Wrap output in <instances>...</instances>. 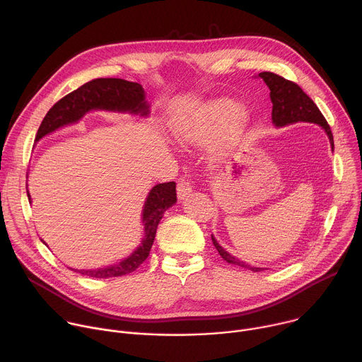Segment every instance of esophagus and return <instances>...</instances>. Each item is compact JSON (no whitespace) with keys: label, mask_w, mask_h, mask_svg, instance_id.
Wrapping results in <instances>:
<instances>
[{"label":"esophagus","mask_w":362,"mask_h":362,"mask_svg":"<svg viewBox=\"0 0 362 362\" xmlns=\"http://www.w3.org/2000/svg\"><path fill=\"white\" fill-rule=\"evenodd\" d=\"M190 192H192V183L187 179L182 177L177 182V196H179V199H185Z\"/></svg>","instance_id":"34e87169"}]
</instances>
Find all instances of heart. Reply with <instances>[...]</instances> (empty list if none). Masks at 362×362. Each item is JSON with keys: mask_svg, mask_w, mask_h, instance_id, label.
Returning <instances> with one entry per match:
<instances>
[{"mask_svg": "<svg viewBox=\"0 0 362 362\" xmlns=\"http://www.w3.org/2000/svg\"><path fill=\"white\" fill-rule=\"evenodd\" d=\"M250 112L229 98H215L194 108L175 124L176 136L186 143L202 144L221 129L218 147L231 148L250 124Z\"/></svg>", "mask_w": 362, "mask_h": 362, "instance_id": "1", "label": "heart"}]
</instances>
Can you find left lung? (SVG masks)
Here are the masks:
<instances>
[{"instance_id":"left-lung-1","label":"left lung","mask_w":362,"mask_h":362,"mask_svg":"<svg viewBox=\"0 0 362 362\" xmlns=\"http://www.w3.org/2000/svg\"><path fill=\"white\" fill-rule=\"evenodd\" d=\"M258 76L266 82V85L270 89V100L273 103V111H272V119L276 127H284L296 122H313L319 124L326 136L329 137L332 150H334V136L329 124L326 122L325 117L316 107V104L310 100V98L303 92V89L291 81H287L273 72H261ZM212 243L215 248L218 250L219 255L231 264H237L240 267L250 269L251 272H261V267H252L245 264V262L240 261L234 255L226 252L215 240L214 235Z\"/></svg>"}]
</instances>
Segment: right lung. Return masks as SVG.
<instances>
[{"label":"right lung","mask_w":362,"mask_h":362,"mask_svg":"<svg viewBox=\"0 0 362 362\" xmlns=\"http://www.w3.org/2000/svg\"><path fill=\"white\" fill-rule=\"evenodd\" d=\"M92 110L140 114L143 117L148 115L146 93L140 83L117 78L93 79L86 82L76 90L68 93L66 96H63L60 101H57L49 110L39 127L36 141L43 139L46 134L53 133V131L63 125L78 122L86 112ZM27 196L28 201L31 202L28 192ZM176 201L177 199L175 182L156 185L150 190L143 208L144 238L141 241V245H139L136 251L131 252L127 258L117 262L114 266H107L104 269L96 270H72L95 279L118 277L136 272L150 254L156 237V229L160 219L163 218V214L172 205H175Z\"/></svg>","instance_id":"obj_1"}]
</instances>
